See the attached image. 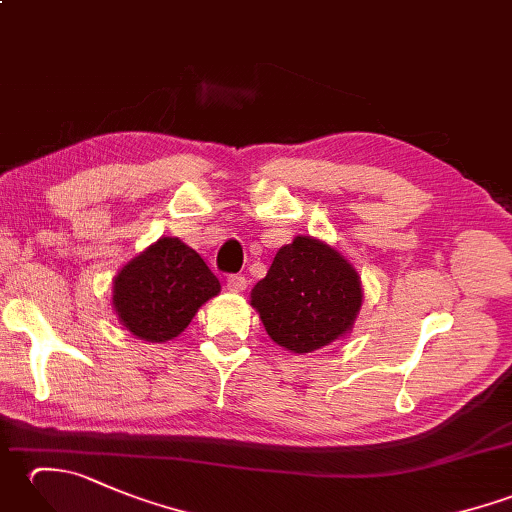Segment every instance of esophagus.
Returning a JSON list of instances; mask_svg holds the SVG:
<instances>
[{"mask_svg": "<svg viewBox=\"0 0 512 512\" xmlns=\"http://www.w3.org/2000/svg\"><path fill=\"white\" fill-rule=\"evenodd\" d=\"M226 286L231 292H244L246 286H248V281H246L244 275H231L226 279Z\"/></svg>", "mask_w": 512, "mask_h": 512, "instance_id": "esophagus-1", "label": "esophagus"}]
</instances>
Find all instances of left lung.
Segmentation results:
<instances>
[{
    "instance_id": "left-lung-1",
    "label": "left lung",
    "mask_w": 512,
    "mask_h": 512,
    "mask_svg": "<svg viewBox=\"0 0 512 512\" xmlns=\"http://www.w3.org/2000/svg\"><path fill=\"white\" fill-rule=\"evenodd\" d=\"M250 306L277 345L308 354L354 328L363 306L361 277L330 244L297 235L277 250L266 277L250 292Z\"/></svg>"
}]
</instances>
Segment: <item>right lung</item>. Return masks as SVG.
<instances>
[{
  "label": "right lung",
  "instance_id": "right-lung-1",
  "mask_svg": "<svg viewBox=\"0 0 512 512\" xmlns=\"http://www.w3.org/2000/svg\"><path fill=\"white\" fill-rule=\"evenodd\" d=\"M222 290L204 259L178 237H160L114 277L112 306L121 325L149 343L176 339Z\"/></svg>",
  "mask_w": 512,
  "mask_h": 512
}]
</instances>
